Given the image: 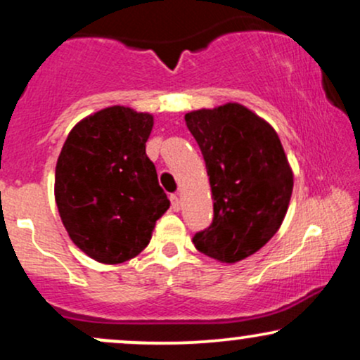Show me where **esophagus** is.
Segmentation results:
<instances>
[{
    "label": "esophagus",
    "instance_id": "obj_1",
    "mask_svg": "<svg viewBox=\"0 0 360 360\" xmlns=\"http://www.w3.org/2000/svg\"><path fill=\"white\" fill-rule=\"evenodd\" d=\"M171 208L172 212H179L181 210V200L177 194H171Z\"/></svg>",
    "mask_w": 360,
    "mask_h": 360
}]
</instances>
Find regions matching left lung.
<instances>
[{
	"mask_svg": "<svg viewBox=\"0 0 360 360\" xmlns=\"http://www.w3.org/2000/svg\"><path fill=\"white\" fill-rule=\"evenodd\" d=\"M203 154L213 221L194 235L201 254L235 264L262 249L286 217L292 171L276 130L238 103L184 115Z\"/></svg>",
	"mask_w": 360,
	"mask_h": 360,
	"instance_id": "obj_1",
	"label": "left lung"
}]
</instances>
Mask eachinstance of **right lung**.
I'll list each match as a JSON object with an SVG mask.
<instances>
[{
  "label": "right lung",
  "instance_id": "add662e5",
  "mask_svg": "<svg viewBox=\"0 0 360 360\" xmlns=\"http://www.w3.org/2000/svg\"><path fill=\"white\" fill-rule=\"evenodd\" d=\"M150 113L110 106L69 131L56 166V203L71 240L91 259L122 264L148 245L169 200L146 154Z\"/></svg>",
  "mask_w": 360,
  "mask_h": 360
}]
</instances>
